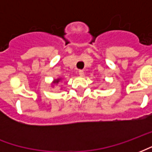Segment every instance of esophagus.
<instances>
[{"label":"esophagus","mask_w":152,"mask_h":152,"mask_svg":"<svg viewBox=\"0 0 152 152\" xmlns=\"http://www.w3.org/2000/svg\"><path fill=\"white\" fill-rule=\"evenodd\" d=\"M79 76H84V72L82 70H80L79 71Z\"/></svg>","instance_id":"34e87169"}]
</instances>
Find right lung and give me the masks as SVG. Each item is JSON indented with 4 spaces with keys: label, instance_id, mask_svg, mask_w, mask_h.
<instances>
[{
    "label": "right lung",
    "instance_id": "add662e5",
    "mask_svg": "<svg viewBox=\"0 0 152 152\" xmlns=\"http://www.w3.org/2000/svg\"><path fill=\"white\" fill-rule=\"evenodd\" d=\"M62 78L61 77H58V78H57V79H54L53 80V82H52V86H57L58 84H59L61 81H62Z\"/></svg>",
    "mask_w": 152,
    "mask_h": 152
}]
</instances>
